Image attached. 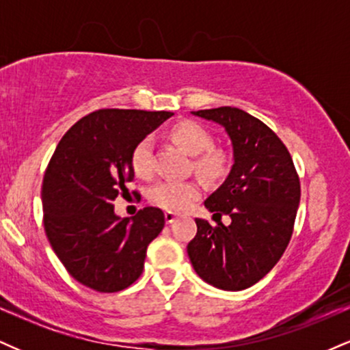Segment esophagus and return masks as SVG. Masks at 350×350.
I'll return each instance as SVG.
<instances>
[{
  "label": "esophagus",
  "instance_id": "34e87169",
  "mask_svg": "<svg viewBox=\"0 0 350 350\" xmlns=\"http://www.w3.org/2000/svg\"><path fill=\"white\" fill-rule=\"evenodd\" d=\"M164 219H166V224H172L176 219H178V215H176L174 212L167 211V212H164Z\"/></svg>",
  "mask_w": 350,
  "mask_h": 350
}]
</instances>
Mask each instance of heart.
<instances>
[{"mask_svg": "<svg viewBox=\"0 0 350 350\" xmlns=\"http://www.w3.org/2000/svg\"><path fill=\"white\" fill-rule=\"evenodd\" d=\"M172 138L187 154L198 156L196 167L206 178H219L226 171V156L220 151L211 150L214 138L202 124L196 122H180L172 128ZM131 166L136 176H148L152 170V142L144 138L136 144L131 154ZM200 198V186L194 180L166 179L154 184L150 191V199L156 206L166 211L180 212Z\"/></svg>", "mask_w": 350, "mask_h": 350, "instance_id": "1", "label": "heart"}]
</instances>
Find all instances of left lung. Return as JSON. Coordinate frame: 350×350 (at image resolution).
<instances>
[{
    "label": "left lung",
    "instance_id": "1",
    "mask_svg": "<svg viewBox=\"0 0 350 350\" xmlns=\"http://www.w3.org/2000/svg\"><path fill=\"white\" fill-rule=\"evenodd\" d=\"M226 130L232 143L230 172L204 206L228 226L196 219L187 245L192 267L219 290L240 291L260 281L290 243L301 187L286 146L258 118L235 107L191 111Z\"/></svg>",
    "mask_w": 350,
    "mask_h": 350
}]
</instances>
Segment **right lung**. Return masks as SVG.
<instances>
[{"label": "right lung", "mask_w": 350, "mask_h": 350, "mask_svg": "<svg viewBox=\"0 0 350 350\" xmlns=\"http://www.w3.org/2000/svg\"><path fill=\"white\" fill-rule=\"evenodd\" d=\"M174 113L108 108L83 116L60 139L42 183L44 228L52 250L79 283L122 291L139 278L164 227L158 207L115 214L118 192L135 179L131 154Z\"/></svg>", "instance_id": "obj_1"}]
</instances>
